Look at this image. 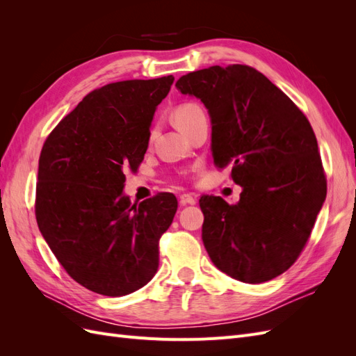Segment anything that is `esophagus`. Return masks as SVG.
<instances>
[{
  "label": "esophagus",
  "mask_w": 356,
  "mask_h": 356,
  "mask_svg": "<svg viewBox=\"0 0 356 356\" xmlns=\"http://www.w3.org/2000/svg\"><path fill=\"white\" fill-rule=\"evenodd\" d=\"M197 199L193 195H181L179 196V204L181 207H186V204H196Z\"/></svg>",
  "instance_id": "1"
}]
</instances>
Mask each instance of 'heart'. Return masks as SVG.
<instances>
[{
  "label": "heart",
  "mask_w": 356,
  "mask_h": 356,
  "mask_svg": "<svg viewBox=\"0 0 356 356\" xmlns=\"http://www.w3.org/2000/svg\"><path fill=\"white\" fill-rule=\"evenodd\" d=\"M203 110L195 102H182L172 113V120H174L175 126L179 129L182 134L188 131V127L196 122V118L200 117Z\"/></svg>",
  "instance_id": "b5f03b06"
}]
</instances>
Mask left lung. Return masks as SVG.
Listing matches in <instances>:
<instances>
[{"instance_id":"left-lung-1","label":"left lung","mask_w":356,"mask_h":356,"mask_svg":"<svg viewBox=\"0 0 356 356\" xmlns=\"http://www.w3.org/2000/svg\"><path fill=\"white\" fill-rule=\"evenodd\" d=\"M212 122L213 165L232 168L241 200L202 196V239L221 272L261 284L293 266L327 196L314 129L288 96L252 67L188 72L175 83Z\"/></svg>"}]
</instances>
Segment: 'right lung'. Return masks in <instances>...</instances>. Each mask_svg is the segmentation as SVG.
Segmentation results:
<instances>
[{
  "label": "right lung",
  "mask_w": 356,
  "mask_h": 356,
  "mask_svg": "<svg viewBox=\"0 0 356 356\" xmlns=\"http://www.w3.org/2000/svg\"><path fill=\"white\" fill-rule=\"evenodd\" d=\"M172 75L105 84L83 98L41 148L35 188L38 229L65 272L84 288L122 297L152 281L159 241L178 208L172 193L139 204L123 196L138 170L156 106Z\"/></svg>",
  "instance_id": "right-lung-1"
}]
</instances>
